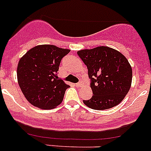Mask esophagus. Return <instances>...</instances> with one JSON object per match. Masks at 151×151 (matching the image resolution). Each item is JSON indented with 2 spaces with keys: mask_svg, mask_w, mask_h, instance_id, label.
<instances>
[{
  "mask_svg": "<svg viewBox=\"0 0 151 151\" xmlns=\"http://www.w3.org/2000/svg\"><path fill=\"white\" fill-rule=\"evenodd\" d=\"M82 84H83V83H82V82H79V83H76V86H77L78 87H81Z\"/></svg>",
  "mask_w": 151,
  "mask_h": 151,
  "instance_id": "esophagus-1",
  "label": "esophagus"
}]
</instances>
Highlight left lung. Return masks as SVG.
<instances>
[{
    "instance_id": "left-lung-1",
    "label": "left lung",
    "mask_w": 151,
    "mask_h": 151,
    "mask_svg": "<svg viewBox=\"0 0 151 151\" xmlns=\"http://www.w3.org/2000/svg\"><path fill=\"white\" fill-rule=\"evenodd\" d=\"M78 54L87 67L93 91L92 97L83 104L97 111L118 105L132 82V68L124 55L106 46L78 50Z\"/></svg>"
}]
</instances>
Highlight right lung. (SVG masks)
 Masks as SVG:
<instances>
[{"label":"right lung","mask_w":151,"mask_h":151,"mask_svg":"<svg viewBox=\"0 0 151 151\" xmlns=\"http://www.w3.org/2000/svg\"><path fill=\"white\" fill-rule=\"evenodd\" d=\"M70 50L51 44L37 45L21 58L17 82L23 94L35 107L44 110L61 104L69 87L57 75L60 60Z\"/></svg>","instance_id":"obj_1"}]
</instances>
